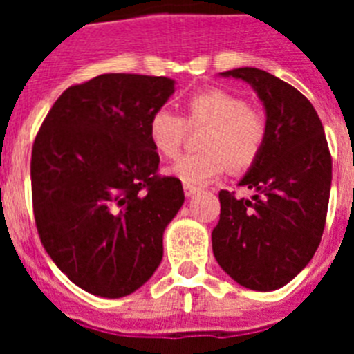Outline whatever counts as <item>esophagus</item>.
Listing matches in <instances>:
<instances>
[{
    "instance_id": "34e87169",
    "label": "esophagus",
    "mask_w": 354,
    "mask_h": 354,
    "mask_svg": "<svg viewBox=\"0 0 354 354\" xmlns=\"http://www.w3.org/2000/svg\"><path fill=\"white\" fill-rule=\"evenodd\" d=\"M200 189L194 187V185H183V193H185V196H193V194L198 193Z\"/></svg>"
}]
</instances>
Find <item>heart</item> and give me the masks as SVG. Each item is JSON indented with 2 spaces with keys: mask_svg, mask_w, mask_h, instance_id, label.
I'll use <instances>...</instances> for the list:
<instances>
[{
  "mask_svg": "<svg viewBox=\"0 0 354 354\" xmlns=\"http://www.w3.org/2000/svg\"><path fill=\"white\" fill-rule=\"evenodd\" d=\"M189 127L207 124L202 136L200 154L180 158L169 169V174L185 185H205L226 171L246 169L257 160L266 138V122L257 110L248 108L244 97L224 88L198 91L185 102ZM187 125L180 115L167 108L156 110L147 124V136L152 149L163 158H174L180 152Z\"/></svg>",
  "mask_w": 354,
  "mask_h": 354,
  "instance_id": "obj_1",
  "label": "heart"
}]
</instances>
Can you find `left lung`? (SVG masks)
Masks as SVG:
<instances>
[{"instance_id": "1", "label": "left lung", "mask_w": 354, "mask_h": 354, "mask_svg": "<svg viewBox=\"0 0 354 354\" xmlns=\"http://www.w3.org/2000/svg\"><path fill=\"white\" fill-rule=\"evenodd\" d=\"M257 93L266 138L239 185L252 200L221 191V221L211 233L216 263L250 290H277L313 259L324 235L333 161L324 124L308 99L257 68L224 71Z\"/></svg>"}]
</instances>
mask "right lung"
<instances>
[{
	"mask_svg": "<svg viewBox=\"0 0 354 354\" xmlns=\"http://www.w3.org/2000/svg\"><path fill=\"white\" fill-rule=\"evenodd\" d=\"M176 80L106 73L58 97L32 145L36 227L69 281L101 297L132 294L163 257V232L182 207L178 178L156 174L150 115Z\"/></svg>",
	"mask_w": 354,
	"mask_h": 354,
	"instance_id": "add662e5",
	"label": "right lung"
}]
</instances>
